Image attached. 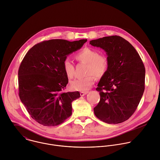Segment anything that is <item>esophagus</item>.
I'll return each instance as SVG.
<instances>
[{
    "label": "esophagus",
    "mask_w": 160,
    "mask_h": 160,
    "mask_svg": "<svg viewBox=\"0 0 160 160\" xmlns=\"http://www.w3.org/2000/svg\"><path fill=\"white\" fill-rule=\"evenodd\" d=\"M88 93V92L87 91H85V92H80V95L81 96H84L85 95H86L87 93Z\"/></svg>",
    "instance_id": "1"
}]
</instances>
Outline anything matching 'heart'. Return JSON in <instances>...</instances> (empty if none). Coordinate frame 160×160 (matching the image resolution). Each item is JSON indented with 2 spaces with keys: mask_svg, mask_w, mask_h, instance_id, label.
<instances>
[{
  "mask_svg": "<svg viewBox=\"0 0 160 160\" xmlns=\"http://www.w3.org/2000/svg\"><path fill=\"white\" fill-rule=\"evenodd\" d=\"M75 58L79 62L87 64V77L75 79L70 83L71 89L76 91L85 92L89 89L94 83L95 75L97 77L102 76L108 70L109 61L103 55H99L98 52L93 48H84L75 55ZM63 68L65 73L69 78H72L75 74V67L68 59L63 62Z\"/></svg>",
  "mask_w": 160,
  "mask_h": 160,
  "instance_id": "b5f03b06",
  "label": "heart"
}]
</instances>
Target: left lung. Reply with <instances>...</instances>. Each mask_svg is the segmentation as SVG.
I'll return each mask as SVG.
<instances>
[{
    "label": "left lung",
    "mask_w": 160,
    "mask_h": 160,
    "mask_svg": "<svg viewBox=\"0 0 160 160\" xmlns=\"http://www.w3.org/2000/svg\"><path fill=\"white\" fill-rule=\"evenodd\" d=\"M90 44L103 49L109 61L96 88L100 99L94 114L108 124L123 122L134 114L144 93L142 61L132 44L119 36L92 40Z\"/></svg>",
    "instance_id": "left-lung-1"
}]
</instances>
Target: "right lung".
<instances>
[{"instance_id":"1","label":"right lung","mask_w":160,"mask_h":160,"mask_svg":"<svg viewBox=\"0 0 160 160\" xmlns=\"http://www.w3.org/2000/svg\"><path fill=\"white\" fill-rule=\"evenodd\" d=\"M87 39H51L35 44L18 71L19 95L31 117L44 126H56L72 114V102L79 92H63L68 79L63 62Z\"/></svg>"}]
</instances>
